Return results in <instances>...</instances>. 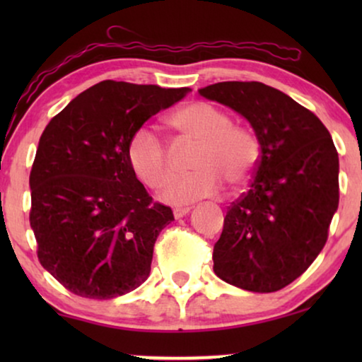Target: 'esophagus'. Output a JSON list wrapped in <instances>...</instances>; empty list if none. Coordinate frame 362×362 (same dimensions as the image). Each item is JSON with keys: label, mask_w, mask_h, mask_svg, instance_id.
Here are the masks:
<instances>
[{"label": "esophagus", "mask_w": 362, "mask_h": 362, "mask_svg": "<svg viewBox=\"0 0 362 362\" xmlns=\"http://www.w3.org/2000/svg\"><path fill=\"white\" fill-rule=\"evenodd\" d=\"M189 211H191V207H176V209L173 211V214H175L176 219H181V217H185Z\"/></svg>", "instance_id": "obj_1"}]
</instances>
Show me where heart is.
<instances>
[{
  "label": "heart",
  "instance_id": "heart-1",
  "mask_svg": "<svg viewBox=\"0 0 362 362\" xmlns=\"http://www.w3.org/2000/svg\"><path fill=\"white\" fill-rule=\"evenodd\" d=\"M166 125L182 143L196 145L187 176L173 177L161 192L171 204H187L221 191L222 181L239 189L254 175L260 146L254 133L234 125L224 110L206 102L182 105L166 117ZM128 163L143 185L158 189L171 175L166 146L155 133L140 128L127 148Z\"/></svg>",
  "mask_w": 362,
  "mask_h": 362
}]
</instances>
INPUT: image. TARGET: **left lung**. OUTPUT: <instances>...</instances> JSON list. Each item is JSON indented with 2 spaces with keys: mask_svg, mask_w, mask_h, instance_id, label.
Segmentation results:
<instances>
[{
  "mask_svg": "<svg viewBox=\"0 0 362 362\" xmlns=\"http://www.w3.org/2000/svg\"><path fill=\"white\" fill-rule=\"evenodd\" d=\"M202 97L250 123L260 158L249 191L232 202L214 245V272L270 293L298 279L326 244L339 202V160L318 117L262 82H219Z\"/></svg>",
  "mask_w": 362,
  "mask_h": 362,
  "instance_id": "8db88e82",
  "label": "left lung"
}]
</instances>
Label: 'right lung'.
Masks as SVG:
<instances>
[{
  "label": "right lung",
  "instance_id": "add662e5",
  "mask_svg": "<svg viewBox=\"0 0 362 362\" xmlns=\"http://www.w3.org/2000/svg\"><path fill=\"white\" fill-rule=\"evenodd\" d=\"M187 92L103 81L42 132L29 222L41 265L72 293L115 298L150 275L156 237L175 217L136 180L127 148L148 118Z\"/></svg>",
  "mask_w": 362,
  "mask_h": 362
}]
</instances>
